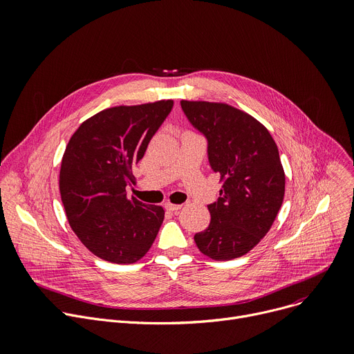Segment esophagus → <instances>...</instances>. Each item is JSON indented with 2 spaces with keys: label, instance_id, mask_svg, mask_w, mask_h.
Returning a JSON list of instances; mask_svg holds the SVG:
<instances>
[{
  "label": "esophagus",
  "instance_id": "34e87169",
  "mask_svg": "<svg viewBox=\"0 0 354 354\" xmlns=\"http://www.w3.org/2000/svg\"><path fill=\"white\" fill-rule=\"evenodd\" d=\"M182 207V205H174V203H165V209L169 212H178Z\"/></svg>",
  "mask_w": 354,
  "mask_h": 354
}]
</instances>
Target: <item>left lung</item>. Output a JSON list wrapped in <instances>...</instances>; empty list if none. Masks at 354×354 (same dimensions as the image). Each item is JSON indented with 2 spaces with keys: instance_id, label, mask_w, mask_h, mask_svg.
<instances>
[{
  "instance_id": "8db88e82",
  "label": "left lung",
  "mask_w": 354,
  "mask_h": 354,
  "mask_svg": "<svg viewBox=\"0 0 354 354\" xmlns=\"http://www.w3.org/2000/svg\"><path fill=\"white\" fill-rule=\"evenodd\" d=\"M189 124L205 136L207 159L223 182L207 205L210 223L195 234L199 250L230 261L253 249L273 225L285 196V172L269 131L226 104L180 101Z\"/></svg>"
}]
</instances>
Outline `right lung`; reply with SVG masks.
<instances>
[{"instance_id":"right-lung-1","label":"right lung","mask_w":354,"mask_h":354,"mask_svg":"<svg viewBox=\"0 0 354 354\" xmlns=\"http://www.w3.org/2000/svg\"><path fill=\"white\" fill-rule=\"evenodd\" d=\"M174 101L105 109L81 124L65 148L59 192L68 222L93 254L135 263L151 249L165 212L127 198L131 171Z\"/></svg>"}]
</instances>
